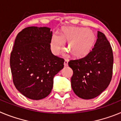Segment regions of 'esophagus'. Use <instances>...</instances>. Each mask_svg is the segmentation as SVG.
Returning a JSON list of instances; mask_svg holds the SVG:
<instances>
[{
    "label": "esophagus",
    "mask_w": 121,
    "mask_h": 121,
    "mask_svg": "<svg viewBox=\"0 0 121 121\" xmlns=\"http://www.w3.org/2000/svg\"><path fill=\"white\" fill-rule=\"evenodd\" d=\"M64 64V66H65V67H67V66H68V60H65Z\"/></svg>",
    "instance_id": "obj_1"
}]
</instances>
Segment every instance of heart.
I'll return each instance as SVG.
<instances>
[{"label":"heart","mask_w":121,"mask_h":121,"mask_svg":"<svg viewBox=\"0 0 121 121\" xmlns=\"http://www.w3.org/2000/svg\"><path fill=\"white\" fill-rule=\"evenodd\" d=\"M96 37L93 31L83 27L65 26L61 30L60 35L53 34L50 39V48L52 53L58 55L64 49L67 42L66 48L68 53L74 58L85 57L93 48Z\"/></svg>","instance_id":"1"}]
</instances>
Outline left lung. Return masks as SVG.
<instances>
[{"label":"left lung","instance_id":"8db88e82","mask_svg":"<svg viewBox=\"0 0 121 121\" xmlns=\"http://www.w3.org/2000/svg\"><path fill=\"white\" fill-rule=\"evenodd\" d=\"M68 65L73 71L71 87L78 97L91 99L102 93L112 80L113 65V51L104 34L98 31L92 51L82 58L70 60Z\"/></svg>","mask_w":121,"mask_h":121}]
</instances>
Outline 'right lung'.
I'll return each mask as SVG.
<instances>
[{
    "label": "right lung",
    "instance_id": "right-lung-1",
    "mask_svg": "<svg viewBox=\"0 0 121 121\" xmlns=\"http://www.w3.org/2000/svg\"><path fill=\"white\" fill-rule=\"evenodd\" d=\"M50 30L46 26L25 28L17 35L11 53L14 84L21 94L33 100L48 96L54 76L64 66V59L51 53Z\"/></svg>",
    "mask_w": 121,
    "mask_h": 121
}]
</instances>
